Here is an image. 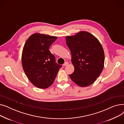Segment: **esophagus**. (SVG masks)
I'll return each mask as SVG.
<instances>
[{
	"instance_id": "obj_1",
	"label": "esophagus",
	"mask_w": 124,
	"mask_h": 124,
	"mask_svg": "<svg viewBox=\"0 0 124 124\" xmlns=\"http://www.w3.org/2000/svg\"><path fill=\"white\" fill-rule=\"evenodd\" d=\"M68 62H65L64 63V64H63V66H67V65H68Z\"/></svg>"
}]
</instances>
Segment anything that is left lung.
<instances>
[{
  "instance_id": "left-lung-1",
  "label": "left lung",
  "mask_w": 124,
  "mask_h": 124,
  "mask_svg": "<svg viewBox=\"0 0 124 124\" xmlns=\"http://www.w3.org/2000/svg\"><path fill=\"white\" fill-rule=\"evenodd\" d=\"M65 38L74 67V72L69 75L70 78L81 87L91 85L104 67L105 54L101 44L93 35L85 31Z\"/></svg>"
}]
</instances>
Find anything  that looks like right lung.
Masks as SVG:
<instances>
[{
	"instance_id": "add662e5",
	"label": "right lung",
	"mask_w": 124,
	"mask_h": 124,
	"mask_svg": "<svg viewBox=\"0 0 124 124\" xmlns=\"http://www.w3.org/2000/svg\"><path fill=\"white\" fill-rule=\"evenodd\" d=\"M57 37L35 33L25 42L22 62L24 72L35 86L46 88L51 86L62 65L55 62V57L49 49Z\"/></svg>"
}]
</instances>
